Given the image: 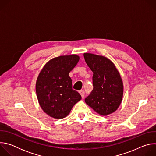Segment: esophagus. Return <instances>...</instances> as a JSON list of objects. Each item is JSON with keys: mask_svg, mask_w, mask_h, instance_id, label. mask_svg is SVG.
Returning a JSON list of instances; mask_svg holds the SVG:
<instances>
[{"mask_svg": "<svg viewBox=\"0 0 156 156\" xmlns=\"http://www.w3.org/2000/svg\"><path fill=\"white\" fill-rule=\"evenodd\" d=\"M79 93H80V95L81 96V98H83L84 97V94H85L84 91H83V90H81V91H79Z\"/></svg>", "mask_w": 156, "mask_h": 156, "instance_id": "obj_1", "label": "esophagus"}]
</instances>
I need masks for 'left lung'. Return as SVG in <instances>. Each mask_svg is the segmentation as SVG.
<instances>
[{"mask_svg":"<svg viewBox=\"0 0 156 156\" xmlns=\"http://www.w3.org/2000/svg\"><path fill=\"white\" fill-rule=\"evenodd\" d=\"M86 63L93 72V90L85 102L102 116L114 113L119 107L123 94V84L115 64L108 58L84 53Z\"/></svg>","mask_w":156,"mask_h":156,"instance_id":"left-lung-1","label":"left lung"}]
</instances>
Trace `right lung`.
<instances>
[{"instance_id": "1", "label": "right lung", "mask_w": 156, "mask_h": 156, "mask_svg": "<svg viewBox=\"0 0 156 156\" xmlns=\"http://www.w3.org/2000/svg\"><path fill=\"white\" fill-rule=\"evenodd\" d=\"M80 60L76 54L60 55L49 60L40 71L36 83V92L40 107L55 119L67 116L73 105L81 99L72 89L69 73Z\"/></svg>"}]
</instances>
